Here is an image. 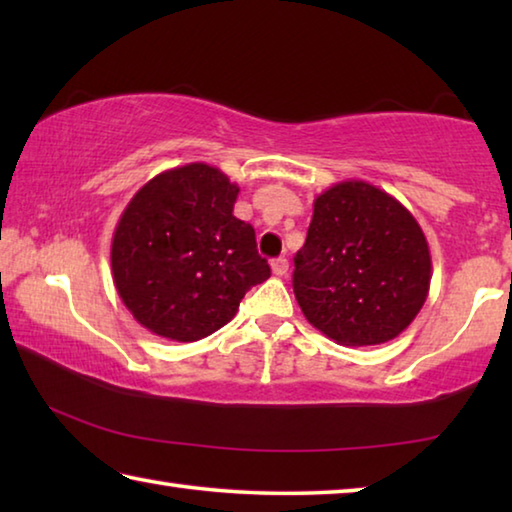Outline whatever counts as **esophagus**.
Returning a JSON list of instances; mask_svg holds the SVG:
<instances>
[{
	"label": "esophagus",
	"instance_id": "esophagus-1",
	"mask_svg": "<svg viewBox=\"0 0 512 512\" xmlns=\"http://www.w3.org/2000/svg\"><path fill=\"white\" fill-rule=\"evenodd\" d=\"M271 271L277 277H284V275L289 273V262L284 257H277V259H273V262H271Z\"/></svg>",
	"mask_w": 512,
	"mask_h": 512
}]
</instances>
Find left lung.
<instances>
[{
  "label": "left lung",
  "mask_w": 512,
  "mask_h": 512,
  "mask_svg": "<svg viewBox=\"0 0 512 512\" xmlns=\"http://www.w3.org/2000/svg\"><path fill=\"white\" fill-rule=\"evenodd\" d=\"M293 293L327 339L348 348L393 341L429 296L427 237L406 207L366 180L316 196Z\"/></svg>",
  "instance_id": "1"
}]
</instances>
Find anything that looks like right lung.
<instances>
[{
	"mask_svg": "<svg viewBox=\"0 0 512 512\" xmlns=\"http://www.w3.org/2000/svg\"><path fill=\"white\" fill-rule=\"evenodd\" d=\"M237 194L221 169L192 162L158 173L121 212L112 280L149 332L178 343L205 339L271 277L253 225L232 214Z\"/></svg>",
	"mask_w": 512,
	"mask_h": 512,
	"instance_id": "add662e5",
	"label": "right lung"
}]
</instances>
